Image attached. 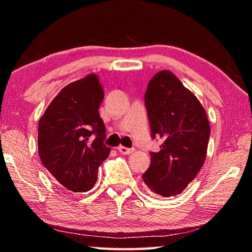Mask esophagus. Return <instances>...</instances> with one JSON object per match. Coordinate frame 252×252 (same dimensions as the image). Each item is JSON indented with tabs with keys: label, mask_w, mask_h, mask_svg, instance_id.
<instances>
[{
	"label": "esophagus",
	"mask_w": 252,
	"mask_h": 252,
	"mask_svg": "<svg viewBox=\"0 0 252 252\" xmlns=\"http://www.w3.org/2000/svg\"><path fill=\"white\" fill-rule=\"evenodd\" d=\"M118 150H119V152L121 153V155H131V153L134 151V149H129V148L120 146L118 148Z\"/></svg>",
	"instance_id": "esophagus-1"
}]
</instances>
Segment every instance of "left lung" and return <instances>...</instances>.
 I'll use <instances>...</instances> for the list:
<instances>
[{
  "mask_svg": "<svg viewBox=\"0 0 252 252\" xmlns=\"http://www.w3.org/2000/svg\"><path fill=\"white\" fill-rule=\"evenodd\" d=\"M144 102L152 139L163 141L151 152L142 179L153 193L168 198L181 193L206 160L210 126L206 110L172 72H158L148 84Z\"/></svg>",
  "mask_w": 252,
  "mask_h": 252,
  "instance_id": "8db88e82",
  "label": "left lung"
}]
</instances>
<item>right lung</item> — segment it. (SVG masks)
Here are the masks:
<instances>
[{"label": "right lung", "instance_id": "add662e5", "mask_svg": "<svg viewBox=\"0 0 252 252\" xmlns=\"http://www.w3.org/2000/svg\"><path fill=\"white\" fill-rule=\"evenodd\" d=\"M103 97L97 75L89 74L63 88L39 121L42 163L60 185L73 192H87L94 187L97 170L109 157L99 113ZM92 134H96L93 140Z\"/></svg>", "mask_w": 252, "mask_h": 252}]
</instances>
